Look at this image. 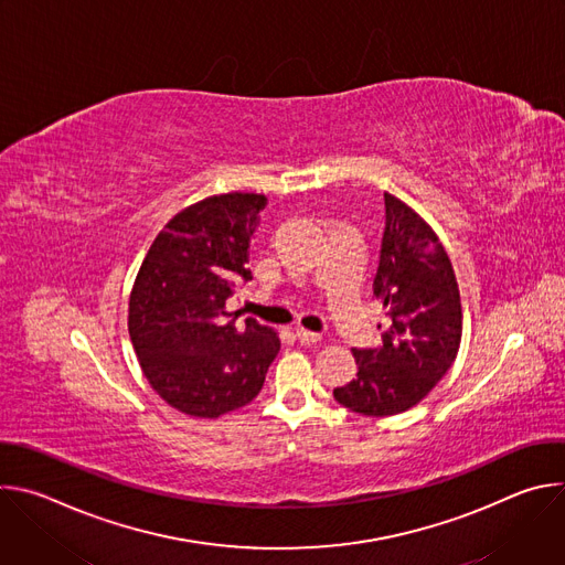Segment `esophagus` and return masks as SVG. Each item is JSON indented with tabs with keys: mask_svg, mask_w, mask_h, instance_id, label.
I'll use <instances>...</instances> for the list:
<instances>
[{
	"mask_svg": "<svg viewBox=\"0 0 565 565\" xmlns=\"http://www.w3.org/2000/svg\"><path fill=\"white\" fill-rule=\"evenodd\" d=\"M295 338L301 342V344H317L321 340L319 333H312V331H306V329H297L295 331Z\"/></svg>",
	"mask_w": 565,
	"mask_h": 565,
	"instance_id": "esophagus-1",
	"label": "esophagus"
}]
</instances>
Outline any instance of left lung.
<instances>
[{
  "label": "left lung",
  "instance_id": "left-lung-1",
  "mask_svg": "<svg viewBox=\"0 0 565 565\" xmlns=\"http://www.w3.org/2000/svg\"><path fill=\"white\" fill-rule=\"evenodd\" d=\"M373 297L384 308L382 344L353 349L358 377L333 395L355 414L382 418L418 405L454 364L462 335L460 292L440 238L388 192Z\"/></svg>",
  "mask_w": 565,
  "mask_h": 565
}]
</instances>
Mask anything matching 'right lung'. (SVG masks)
I'll return each instance as SVG.
<instances>
[{
    "label": "right lung",
    "instance_id": "obj_1",
    "mask_svg": "<svg viewBox=\"0 0 565 565\" xmlns=\"http://www.w3.org/2000/svg\"><path fill=\"white\" fill-rule=\"evenodd\" d=\"M264 194H218L179 212L136 275L129 338L151 388L194 418L248 405L279 353V338L257 319H238L227 299L253 279L250 236Z\"/></svg>",
    "mask_w": 565,
    "mask_h": 565
}]
</instances>
